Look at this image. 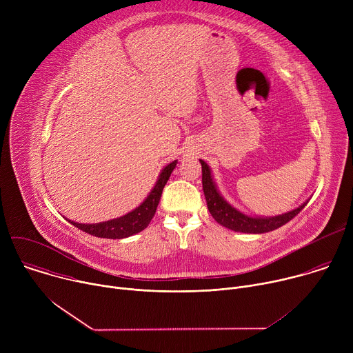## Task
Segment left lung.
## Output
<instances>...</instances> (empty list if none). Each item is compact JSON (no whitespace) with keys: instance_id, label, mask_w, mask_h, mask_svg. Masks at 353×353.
Returning <instances> with one entry per match:
<instances>
[{"instance_id":"left-lung-1","label":"left lung","mask_w":353,"mask_h":353,"mask_svg":"<svg viewBox=\"0 0 353 353\" xmlns=\"http://www.w3.org/2000/svg\"><path fill=\"white\" fill-rule=\"evenodd\" d=\"M199 163L203 166V190L205 194L210 214L219 225L230 230L241 233H267L275 230L293 219L309 203L307 199L306 203L299 205L297 208L275 216H253L244 214L230 205L222 196L216 183L214 181L211 168L203 159H199Z\"/></svg>"}]
</instances>
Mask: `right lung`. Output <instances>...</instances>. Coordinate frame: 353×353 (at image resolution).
<instances>
[{"label":"right lung","mask_w":353,"mask_h":353,"mask_svg":"<svg viewBox=\"0 0 353 353\" xmlns=\"http://www.w3.org/2000/svg\"><path fill=\"white\" fill-rule=\"evenodd\" d=\"M177 161H173L172 163H169L168 166H165L161 170V174L158 176V180L154 185V188L150 190V192L148 194V196L143 199V203H141L135 210H132L131 212L120 216V218H114L110 221H105V222H99V223H78L74 222L71 219H67L71 225L77 226L78 229L96 236V237H103V239H124V237H130L132 234L139 233L141 230H143L149 222L152 221L158 204L162 196V191L173 172V169L176 168Z\"/></svg>","instance_id":"obj_1"}]
</instances>
